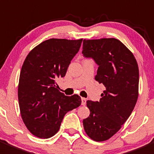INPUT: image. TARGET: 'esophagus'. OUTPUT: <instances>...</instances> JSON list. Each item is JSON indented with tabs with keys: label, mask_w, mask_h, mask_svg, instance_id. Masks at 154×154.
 Here are the masks:
<instances>
[{
	"label": "esophagus",
	"mask_w": 154,
	"mask_h": 154,
	"mask_svg": "<svg viewBox=\"0 0 154 154\" xmlns=\"http://www.w3.org/2000/svg\"><path fill=\"white\" fill-rule=\"evenodd\" d=\"M81 101H82V105H86V99L85 98H81Z\"/></svg>",
	"instance_id": "34e87169"
}]
</instances>
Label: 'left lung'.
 Masks as SVG:
<instances>
[{
	"label": "left lung",
	"instance_id": "obj_1",
	"mask_svg": "<svg viewBox=\"0 0 154 154\" xmlns=\"http://www.w3.org/2000/svg\"><path fill=\"white\" fill-rule=\"evenodd\" d=\"M82 53L98 65L95 79L106 88L99 101H86L90 114L83 120V127L92 140L106 141L120 130L136 104L138 63L130 50L115 38L83 40Z\"/></svg>",
	"mask_w": 154,
	"mask_h": 154
}]
</instances>
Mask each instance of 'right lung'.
I'll use <instances>...</instances> for the list:
<instances>
[{
    "label": "right lung",
    "instance_id": "add662e5",
    "mask_svg": "<svg viewBox=\"0 0 154 154\" xmlns=\"http://www.w3.org/2000/svg\"><path fill=\"white\" fill-rule=\"evenodd\" d=\"M83 39L47 40L27 56L20 72L18 98L22 120L41 138L57 133L65 115L81 104L78 95L59 92L56 80L64 77Z\"/></svg>",
    "mask_w": 154,
    "mask_h": 154
}]
</instances>
